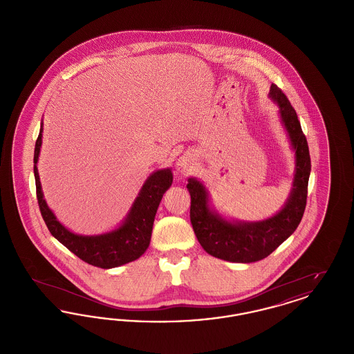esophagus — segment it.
<instances>
[{
  "label": "esophagus",
  "instance_id": "34e87169",
  "mask_svg": "<svg viewBox=\"0 0 354 354\" xmlns=\"http://www.w3.org/2000/svg\"><path fill=\"white\" fill-rule=\"evenodd\" d=\"M194 163H195V159H194V156H192L191 153H185V155H182V156L176 160V165H175L176 172H179V174H185V172L191 171L192 166H194Z\"/></svg>",
  "mask_w": 354,
  "mask_h": 354
}]
</instances>
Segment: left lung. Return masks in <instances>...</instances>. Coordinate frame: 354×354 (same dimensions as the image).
<instances>
[{"instance_id":"8db88e82","label":"left lung","mask_w":354,"mask_h":354,"mask_svg":"<svg viewBox=\"0 0 354 354\" xmlns=\"http://www.w3.org/2000/svg\"><path fill=\"white\" fill-rule=\"evenodd\" d=\"M268 97L279 106L281 123L295 151L292 188L281 209L260 221L227 219L211 205L207 187L196 178H188L194 232L205 252L225 261L253 263L266 259L296 231L303 219L310 175L308 142L284 93L272 84Z\"/></svg>"}]
</instances>
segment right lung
<instances>
[{"mask_svg":"<svg viewBox=\"0 0 354 354\" xmlns=\"http://www.w3.org/2000/svg\"><path fill=\"white\" fill-rule=\"evenodd\" d=\"M42 126L44 123H41L34 149V178L39 211L51 235L81 260L103 270L120 267L139 259L150 245L156 209L163 194L172 185L171 169H156L150 174L135 198L129 214L115 230L101 235H78L71 232L57 219L44 199L37 169L42 145Z\"/></svg>","mask_w":354,"mask_h":354,"instance_id":"obj_1","label":"right lung"}]
</instances>
